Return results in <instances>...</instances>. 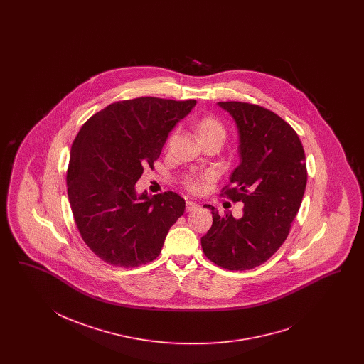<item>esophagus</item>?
Returning <instances> with one entry per match:
<instances>
[{
    "instance_id": "obj_1",
    "label": "esophagus",
    "mask_w": 364,
    "mask_h": 364,
    "mask_svg": "<svg viewBox=\"0 0 364 364\" xmlns=\"http://www.w3.org/2000/svg\"><path fill=\"white\" fill-rule=\"evenodd\" d=\"M198 208V204L193 203V201H187V205H186V210L191 212V210H196Z\"/></svg>"
}]
</instances>
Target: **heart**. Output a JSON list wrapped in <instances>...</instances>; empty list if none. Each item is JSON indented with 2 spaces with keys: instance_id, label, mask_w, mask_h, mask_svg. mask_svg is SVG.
I'll use <instances>...</instances> for the list:
<instances>
[{
  "instance_id": "obj_1",
  "label": "heart",
  "mask_w": 364,
  "mask_h": 364,
  "mask_svg": "<svg viewBox=\"0 0 364 364\" xmlns=\"http://www.w3.org/2000/svg\"><path fill=\"white\" fill-rule=\"evenodd\" d=\"M195 131H196L198 139L201 144L210 143V141L223 143L227 136L225 125L218 117H215L212 114H205V116L200 117L195 124ZM169 140H171V137H169ZM210 178V175H189L184 178V184L189 191L198 192L201 189L203 183L208 181Z\"/></svg>"
}]
</instances>
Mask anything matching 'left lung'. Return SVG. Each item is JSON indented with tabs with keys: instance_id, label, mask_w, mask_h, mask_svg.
<instances>
[{
	"instance_id": "left-lung-1",
	"label": "left lung",
	"mask_w": 364,
	"mask_h": 364,
	"mask_svg": "<svg viewBox=\"0 0 364 364\" xmlns=\"http://www.w3.org/2000/svg\"><path fill=\"white\" fill-rule=\"evenodd\" d=\"M235 119L240 166L220 196L244 203L242 216H220L201 237L203 252L230 271L265 263L286 242L307 184L306 154L295 129L272 110L242 101L219 102Z\"/></svg>"
}]
</instances>
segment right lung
<instances>
[{"label": "right lung", "mask_w": 364, "mask_h": 364, "mask_svg": "<svg viewBox=\"0 0 364 364\" xmlns=\"http://www.w3.org/2000/svg\"><path fill=\"white\" fill-rule=\"evenodd\" d=\"M196 100H122L93 114L77 133L66 172L78 232L105 263L133 268L154 262L186 201L168 191L137 196L134 184L154 168L168 134Z\"/></svg>", "instance_id": "1"}]
</instances>
